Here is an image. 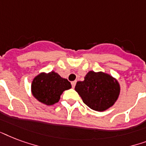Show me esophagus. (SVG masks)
I'll return each instance as SVG.
<instances>
[{"label":"esophagus","instance_id":"34e87169","mask_svg":"<svg viewBox=\"0 0 146 146\" xmlns=\"http://www.w3.org/2000/svg\"><path fill=\"white\" fill-rule=\"evenodd\" d=\"M75 84H76V81H72V88H74V87H75Z\"/></svg>","mask_w":146,"mask_h":146}]
</instances>
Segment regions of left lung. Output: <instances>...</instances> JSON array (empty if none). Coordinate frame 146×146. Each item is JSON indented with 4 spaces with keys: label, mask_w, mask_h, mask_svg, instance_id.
I'll list each match as a JSON object with an SVG mask.
<instances>
[{
    "label": "left lung",
    "mask_w": 146,
    "mask_h": 146,
    "mask_svg": "<svg viewBox=\"0 0 146 146\" xmlns=\"http://www.w3.org/2000/svg\"><path fill=\"white\" fill-rule=\"evenodd\" d=\"M74 89L83 102L96 111H104L111 107L120 92L116 79L104 72L93 71L86 74L83 81H78Z\"/></svg>",
    "instance_id": "left-lung-1"
}]
</instances>
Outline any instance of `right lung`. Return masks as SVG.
<instances>
[{
    "instance_id": "obj_1",
    "label": "right lung",
    "mask_w": 146,
    "mask_h": 146,
    "mask_svg": "<svg viewBox=\"0 0 146 146\" xmlns=\"http://www.w3.org/2000/svg\"><path fill=\"white\" fill-rule=\"evenodd\" d=\"M72 88L67 79L55 72L40 73L33 80L31 91L33 97L44 104L53 105L58 102L63 91Z\"/></svg>"
}]
</instances>
